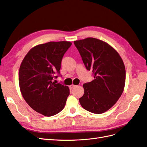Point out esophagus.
Instances as JSON below:
<instances>
[{
	"mask_svg": "<svg viewBox=\"0 0 147 147\" xmlns=\"http://www.w3.org/2000/svg\"><path fill=\"white\" fill-rule=\"evenodd\" d=\"M76 87V86L72 84V85H71V86H69V88L71 89H73V88H74V87Z\"/></svg>",
	"mask_w": 147,
	"mask_h": 147,
	"instance_id": "esophagus-1",
	"label": "esophagus"
}]
</instances>
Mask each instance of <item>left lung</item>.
<instances>
[{
    "mask_svg": "<svg viewBox=\"0 0 147 147\" xmlns=\"http://www.w3.org/2000/svg\"><path fill=\"white\" fill-rule=\"evenodd\" d=\"M74 44L94 78L83 85L84 94L79 102L85 110L101 114L114 105L123 94L125 82L123 61L115 49L98 39L87 37Z\"/></svg>",
    "mask_w": 147,
    "mask_h": 147,
    "instance_id": "1",
    "label": "left lung"
}]
</instances>
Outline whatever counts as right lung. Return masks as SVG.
<instances>
[{"label":"right lung","instance_id":"right-lung-1","mask_svg":"<svg viewBox=\"0 0 147 147\" xmlns=\"http://www.w3.org/2000/svg\"><path fill=\"white\" fill-rule=\"evenodd\" d=\"M72 43L49 42L32 48L19 70V86L24 99L33 110L45 116L57 115L64 108L69 87L56 84L60 75L64 54Z\"/></svg>","mask_w":147,"mask_h":147}]
</instances>
